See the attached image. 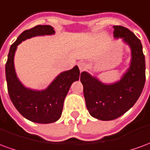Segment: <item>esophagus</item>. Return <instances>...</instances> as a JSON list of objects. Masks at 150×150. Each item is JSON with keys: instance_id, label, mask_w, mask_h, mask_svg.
<instances>
[{"instance_id": "obj_1", "label": "esophagus", "mask_w": 150, "mask_h": 150, "mask_svg": "<svg viewBox=\"0 0 150 150\" xmlns=\"http://www.w3.org/2000/svg\"><path fill=\"white\" fill-rule=\"evenodd\" d=\"M78 67L80 71H83L87 68V64L84 62H80L78 63Z\"/></svg>"}]
</instances>
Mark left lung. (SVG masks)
<instances>
[{"instance_id":"left-lung-1","label":"left lung","mask_w":150,"mask_h":150,"mask_svg":"<svg viewBox=\"0 0 150 150\" xmlns=\"http://www.w3.org/2000/svg\"><path fill=\"white\" fill-rule=\"evenodd\" d=\"M113 28L114 37L123 38L131 48L132 60L128 71L120 81L112 84H104L86 71L80 75L88 112L101 120H115L129 111L140 97L145 82V55L141 41L127 28Z\"/></svg>"}]
</instances>
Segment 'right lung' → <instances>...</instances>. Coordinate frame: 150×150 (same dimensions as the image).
I'll list each match as a JSON object with an SVG mask.
<instances>
[{
    "mask_svg": "<svg viewBox=\"0 0 150 150\" xmlns=\"http://www.w3.org/2000/svg\"><path fill=\"white\" fill-rule=\"evenodd\" d=\"M54 34L50 25H36L25 30L10 46L5 64V75L9 97L17 110L25 118L39 124L57 121L61 117L63 102L72 83L79 80V69L77 66L70 71L62 72L42 91L26 88L17 77L14 69V54L20 43L24 40L38 35Z\"/></svg>",
    "mask_w": 150,
    "mask_h": 150,
    "instance_id": "add662e5",
    "label": "right lung"
}]
</instances>
